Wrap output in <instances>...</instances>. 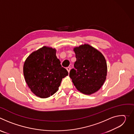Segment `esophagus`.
<instances>
[{"mask_svg":"<svg viewBox=\"0 0 134 134\" xmlns=\"http://www.w3.org/2000/svg\"><path fill=\"white\" fill-rule=\"evenodd\" d=\"M70 67H67V68H66V69H67V70L68 71V73L70 72Z\"/></svg>","mask_w":134,"mask_h":134,"instance_id":"obj_1","label":"esophagus"}]
</instances>
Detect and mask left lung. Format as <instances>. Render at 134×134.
Wrapping results in <instances>:
<instances>
[{
	"instance_id": "left-lung-1",
	"label": "left lung",
	"mask_w": 134,
	"mask_h": 134,
	"mask_svg": "<svg viewBox=\"0 0 134 134\" xmlns=\"http://www.w3.org/2000/svg\"><path fill=\"white\" fill-rule=\"evenodd\" d=\"M76 61L69 76L76 88L91 95L103 85L107 75V64L102 53L88 44L74 48Z\"/></svg>"
}]
</instances>
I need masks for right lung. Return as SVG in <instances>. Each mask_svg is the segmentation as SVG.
I'll return each mask as SVG.
<instances>
[{
  "label": "right lung",
  "mask_w": 134,
  "mask_h": 134,
  "mask_svg": "<svg viewBox=\"0 0 134 134\" xmlns=\"http://www.w3.org/2000/svg\"><path fill=\"white\" fill-rule=\"evenodd\" d=\"M23 74L32 93L39 98H47L58 90L62 79L68 72L57 58L56 49L44 46L27 57Z\"/></svg>",
  "instance_id": "1"
}]
</instances>
